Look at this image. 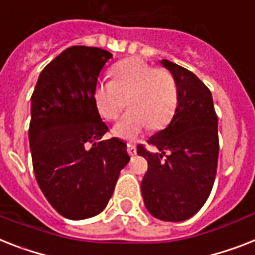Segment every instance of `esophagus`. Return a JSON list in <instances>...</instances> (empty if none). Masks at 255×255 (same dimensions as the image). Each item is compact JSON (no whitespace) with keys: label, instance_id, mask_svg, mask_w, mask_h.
I'll return each mask as SVG.
<instances>
[{"label":"esophagus","instance_id":"34e87169","mask_svg":"<svg viewBox=\"0 0 255 255\" xmlns=\"http://www.w3.org/2000/svg\"><path fill=\"white\" fill-rule=\"evenodd\" d=\"M127 150H128V154H129L131 157L136 156V153H137V152H136V146L132 145V144H128Z\"/></svg>","mask_w":255,"mask_h":255}]
</instances>
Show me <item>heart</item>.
<instances>
[{"label":"heart","mask_w":255,"mask_h":255,"mask_svg":"<svg viewBox=\"0 0 255 255\" xmlns=\"http://www.w3.org/2000/svg\"><path fill=\"white\" fill-rule=\"evenodd\" d=\"M114 80L99 81L94 90V102L99 114L111 121L123 107L122 97L129 109L113 127V133L126 141L137 140L150 127L162 129L170 123L178 103L177 85L167 70L154 69L137 57L126 59L111 69Z\"/></svg>","instance_id":"heart-1"}]
</instances>
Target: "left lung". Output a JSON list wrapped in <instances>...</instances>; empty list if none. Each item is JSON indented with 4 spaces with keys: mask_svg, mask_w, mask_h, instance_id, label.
<instances>
[{
    "mask_svg": "<svg viewBox=\"0 0 255 255\" xmlns=\"http://www.w3.org/2000/svg\"><path fill=\"white\" fill-rule=\"evenodd\" d=\"M160 64L174 78L178 103L169 126L149 137L157 152L137 146L138 156L148 160L141 194L152 216L183 221L202 208L214 186L219 157L217 115L210 89L195 74L169 60Z\"/></svg>",
    "mask_w": 255,
    "mask_h": 255,
    "instance_id": "8db88e82",
    "label": "left lung"
}]
</instances>
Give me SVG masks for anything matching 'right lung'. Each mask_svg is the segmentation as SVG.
I'll return each mask as SVG.
<instances>
[{"label": "right lung", "instance_id": "right-lung-1", "mask_svg": "<svg viewBox=\"0 0 255 255\" xmlns=\"http://www.w3.org/2000/svg\"><path fill=\"white\" fill-rule=\"evenodd\" d=\"M113 55L73 45L41 70L31 97L32 166L49 204L61 216L101 214L129 161L127 144L107 132L94 102L98 76Z\"/></svg>", "mask_w": 255, "mask_h": 255}]
</instances>
